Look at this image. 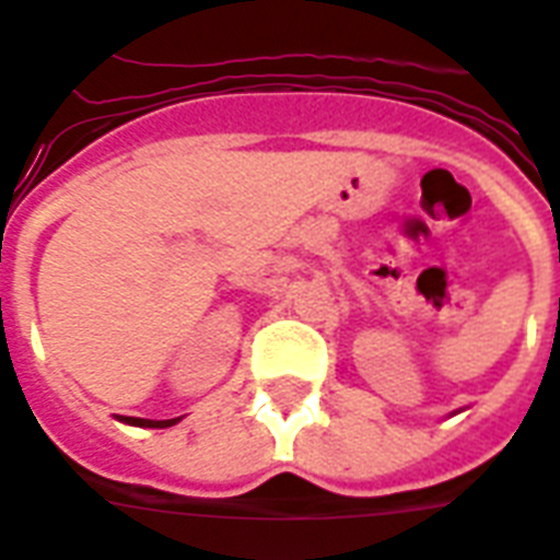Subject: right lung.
Instances as JSON below:
<instances>
[{
	"instance_id": "right-lung-1",
	"label": "right lung",
	"mask_w": 560,
	"mask_h": 560,
	"mask_svg": "<svg viewBox=\"0 0 560 560\" xmlns=\"http://www.w3.org/2000/svg\"><path fill=\"white\" fill-rule=\"evenodd\" d=\"M120 422H129V425H138V429H170V425H175L180 417H175V420H143V417H117Z\"/></svg>"
}]
</instances>
